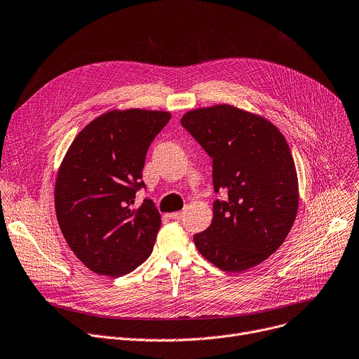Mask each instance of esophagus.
I'll use <instances>...</instances> for the list:
<instances>
[{
    "label": "esophagus",
    "instance_id": "34e87169",
    "mask_svg": "<svg viewBox=\"0 0 359 359\" xmlns=\"http://www.w3.org/2000/svg\"><path fill=\"white\" fill-rule=\"evenodd\" d=\"M182 214H184V212L178 211V212H172V214H170V217H171L172 219H181V218H182Z\"/></svg>",
    "mask_w": 359,
    "mask_h": 359
}]
</instances>
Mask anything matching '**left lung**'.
Wrapping results in <instances>:
<instances>
[{
    "label": "left lung",
    "mask_w": 359,
    "mask_h": 359,
    "mask_svg": "<svg viewBox=\"0 0 359 359\" xmlns=\"http://www.w3.org/2000/svg\"><path fill=\"white\" fill-rule=\"evenodd\" d=\"M182 128L212 159L211 226L194 236L198 252L224 271L264 262L287 237L297 212L294 162L280 130L230 104L196 109Z\"/></svg>",
    "instance_id": "1"
}]
</instances>
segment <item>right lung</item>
<instances>
[{"instance_id": "1", "label": "right lung", "mask_w": 359, "mask_h": 359, "mask_svg": "<svg viewBox=\"0 0 359 359\" xmlns=\"http://www.w3.org/2000/svg\"><path fill=\"white\" fill-rule=\"evenodd\" d=\"M171 119L168 112H107L81 129L59 170L54 204L72 252L92 271L121 278L152 253L161 215L152 200L135 207L147 185L149 145Z\"/></svg>"}]
</instances>
